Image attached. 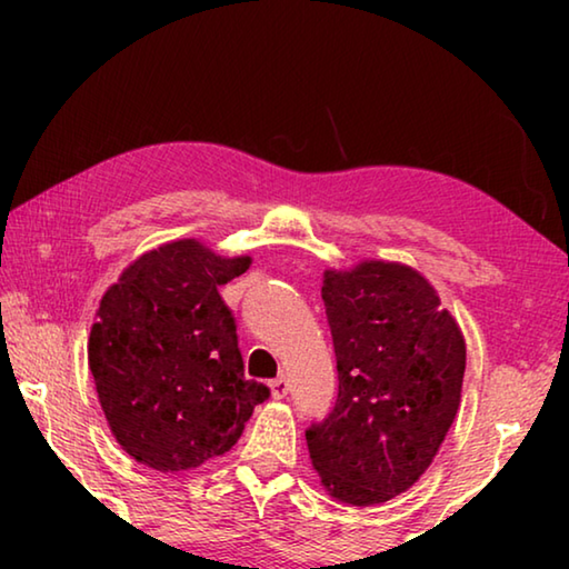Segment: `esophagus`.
Returning <instances> with one entry per match:
<instances>
[{"instance_id": "obj_1", "label": "esophagus", "mask_w": 569, "mask_h": 569, "mask_svg": "<svg viewBox=\"0 0 569 569\" xmlns=\"http://www.w3.org/2000/svg\"><path fill=\"white\" fill-rule=\"evenodd\" d=\"M288 393V379L286 377H278L271 381V397L273 399H283Z\"/></svg>"}]
</instances>
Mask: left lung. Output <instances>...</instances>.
I'll list each match as a JSON object with an SVG mask.
<instances>
[{
    "label": "left lung",
    "instance_id": "left-lung-1",
    "mask_svg": "<svg viewBox=\"0 0 569 569\" xmlns=\"http://www.w3.org/2000/svg\"><path fill=\"white\" fill-rule=\"evenodd\" d=\"M339 397L306 429L308 455L339 502H389L429 469L457 417L467 346L431 283L403 263L326 271Z\"/></svg>",
    "mask_w": 569,
    "mask_h": 569
}]
</instances>
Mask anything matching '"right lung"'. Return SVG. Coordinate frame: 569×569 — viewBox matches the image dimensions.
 <instances>
[{
  "label": "right lung",
  "instance_id": "right-lung-1",
  "mask_svg": "<svg viewBox=\"0 0 569 569\" xmlns=\"http://www.w3.org/2000/svg\"><path fill=\"white\" fill-rule=\"evenodd\" d=\"M250 256L172 240L124 268L102 296L88 359L118 445L158 471L226 455L271 391L243 377L236 319L218 288Z\"/></svg>",
  "mask_w": 569,
  "mask_h": 569
}]
</instances>
